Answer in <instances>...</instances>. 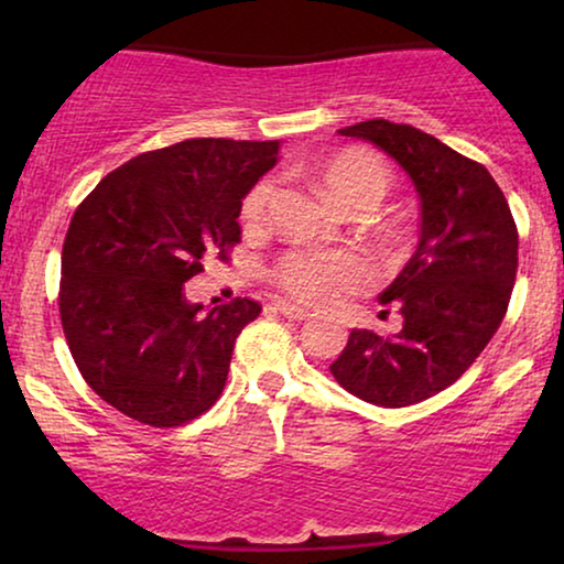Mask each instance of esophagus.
I'll list each match as a JSON object with an SVG mask.
<instances>
[{"instance_id":"esophagus-1","label":"esophagus","mask_w":564,"mask_h":564,"mask_svg":"<svg viewBox=\"0 0 564 564\" xmlns=\"http://www.w3.org/2000/svg\"><path fill=\"white\" fill-rule=\"evenodd\" d=\"M274 311L284 315V318H290V321H305L307 315H311V311H305V307L292 305V303H276Z\"/></svg>"}]
</instances>
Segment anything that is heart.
<instances>
[{
	"mask_svg": "<svg viewBox=\"0 0 564 564\" xmlns=\"http://www.w3.org/2000/svg\"><path fill=\"white\" fill-rule=\"evenodd\" d=\"M315 180L338 207L349 213L372 210L390 189V172L377 153L344 149L330 153L315 169ZM274 197V182L261 180L243 197L246 228L264 226ZM274 280L290 295L313 305H328L372 280V267L351 251H290L274 267Z\"/></svg>",
	"mask_w": 564,
	"mask_h": 564,
	"instance_id": "b5f03b06",
	"label": "heart"
}]
</instances>
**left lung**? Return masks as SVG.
I'll use <instances>...</instances> for the list:
<instances>
[{"label": "left lung", "instance_id": "8db88e82", "mask_svg": "<svg viewBox=\"0 0 564 564\" xmlns=\"http://www.w3.org/2000/svg\"><path fill=\"white\" fill-rule=\"evenodd\" d=\"M338 133L375 143L411 176L421 238L380 295L403 315V328L390 338L354 328L330 372L372 405H415L459 380L496 336L516 282L519 230L488 169L438 138L390 120Z\"/></svg>", "mask_w": 564, "mask_h": 564}]
</instances>
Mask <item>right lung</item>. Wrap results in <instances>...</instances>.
Here are the masks:
<instances>
[{"label":"right lung","mask_w":564,"mask_h":564,"mask_svg":"<svg viewBox=\"0 0 564 564\" xmlns=\"http://www.w3.org/2000/svg\"><path fill=\"white\" fill-rule=\"evenodd\" d=\"M280 141L189 138L115 169L76 207L61 253V323L91 390L128 419L182 426L220 398L261 305L184 297L203 259L241 241V199Z\"/></svg>","instance_id":"1"}]
</instances>
